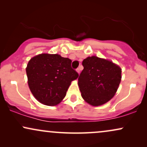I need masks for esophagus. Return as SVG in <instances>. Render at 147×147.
<instances>
[{
	"mask_svg": "<svg viewBox=\"0 0 147 147\" xmlns=\"http://www.w3.org/2000/svg\"><path fill=\"white\" fill-rule=\"evenodd\" d=\"M76 71L78 72V74H79V73H80V68H77V70H76Z\"/></svg>",
	"mask_w": 147,
	"mask_h": 147,
	"instance_id": "34e87169",
	"label": "esophagus"
}]
</instances>
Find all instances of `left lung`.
<instances>
[{
	"instance_id": "1",
	"label": "left lung",
	"mask_w": 147,
	"mask_h": 147,
	"mask_svg": "<svg viewBox=\"0 0 147 147\" xmlns=\"http://www.w3.org/2000/svg\"><path fill=\"white\" fill-rule=\"evenodd\" d=\"M84 70L78 78L82 97L94 106L105 104L117 92L122 79V70L109 60L92 56L82 62Z\"/></svg>"
}]
</instances>
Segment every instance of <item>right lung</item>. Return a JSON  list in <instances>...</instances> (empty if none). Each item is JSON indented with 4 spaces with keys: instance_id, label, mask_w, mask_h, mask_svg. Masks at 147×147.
<instances>
[{
    "instance_id": "obj_1",
    "label": "right lung",
    "mask_w": 147,
    "mask_h": 147,
    "mask_svg": "<svg viewBox=\"0 0 147 147\" xmlns=\"http://www.w3.org/2000/svg\"><path fill=\"white\" fill-rule=\"evenodd\" d=\"M71 63L70 59L57 54H41L29 61L26 68L28 85L38 102L55 106L63 100L72 81L79 76Z\"/></svg>"
}]
</instances>
